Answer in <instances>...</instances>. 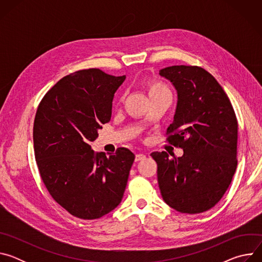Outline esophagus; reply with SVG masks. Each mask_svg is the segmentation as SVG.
I'll use <instances>...</instances> for the list:
<instances>
[{
	"instance_id": "1",
	"label": "esophagus",
	"mask_w": 262,
	"mask_h": 262,
	"mask_svg": "<svg viewBox=\"0 0 262 262\" xmlns=\"http://www.w3.org/2000/svg\"><path fill=\"white\" fill-rule=\"evenodd\" d=\"M145 158H146V156H145L144 154H138V155H136V159H135V161H136V162H139V161L144 160Z\"/></svg>"
}]
</instances>
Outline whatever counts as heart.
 Wrapping results in <instances>:
<instances>
[{
    "label": "heart",
    "mask_w": 262,
    "mask_h": 262,
    "mask_svg": "<svg viewBox=\"0 0 262 262\" xmlns=\"http://www.w3.org/2000/svg\"><path fill=\"white\" fill-rule=\"evenodd\" d=\"M146 87L149 97H155L159 95H170L169 88L160 81H149L147 82Z\"/></svg>",
    "instance_id": "obj_1"
}]
</instances>
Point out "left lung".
I'll list each match as a JSON object with an SVG mask.
<instances>
[{
	"label": "left lung",
	"instance_id": "obj_1",
	"mask_svg": "<svg viewBox=\"0 0 262 262\" xmlns=\"http://www.w3.org/2000/svg\"><path fill=\"white\" fill-rule=\"evenodd\" d=\"M177 91V105L168 141L183 149L169 159L152 152L164 201L181 213L213 207L227 191L237 160V120L216 80L198 66L175 65L160 70Z\"/></svg>",
	"mask_w": 262,
	"mask_h": 262
}]
</instances>
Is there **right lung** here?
<instances>
[{"mask_svg": "<svg viewBox=\"0 0 262 262\" xmlns=\"http://www.w3.org/2000/svg\"><path fill=\"white\" fill-rule=\"evenodd\" d=\"M125 76L100 69L79 70L61 79L42 98L33 127L34 151L43 183L70 214L94 220L121 202L135 155H115L90 146L111 119L112 102Z\"/></svg>", "mask_w": 262, "mask_h": 262, "instance_id": "add662e5", "label": "right lung"}]
</instances>
